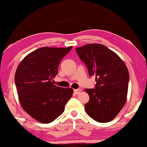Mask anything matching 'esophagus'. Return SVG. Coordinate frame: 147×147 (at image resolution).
I'll return each instance as SVG.
<instances>
[{
	"label": "esophagus",
	"mask_w": 147,
	"mask_h": 147,
	"mask_svg": "<svg viewBox=\"0 0 147 147\" xmlns=\"http://www.w3.org/2000/svg\"><path fill=\"white\" fill-rule=\"evenodd\" d=\"M80 91H81V89L80 88H77V89H74V93H75L76 94H78L80 92Z\"/></svg>",
	"instance_id": "34e87169"
}]
</instances>
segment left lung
Instances as JSON below:
<instances>
[{"label":"left lung","mask_w":147,"mask_h":147,"mask_svg":"<svg viewBox=\"0 0 147 147\" xmlns=\"http://www.w3.org/2000/svg\"><path fill=\"white\" fill-rule=\"evenodd\" d=\"M76 52L96 82L95 88L85 90L90 98L84 105L86 113L98 123L112 121L127 100L129 82L127 66L103 45H86L76 48Z\"/></svg>","instance_id":"left-lung-1"}]
</instances>
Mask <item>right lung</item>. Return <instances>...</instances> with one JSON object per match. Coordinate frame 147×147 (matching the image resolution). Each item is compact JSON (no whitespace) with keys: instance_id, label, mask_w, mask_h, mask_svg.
Returning a JSON list of instances; mask_svg holds the SVG:
<instances>
[{"instance_id":"obj_1","label":"right lung","mask_w":147,"mask_h":147,"mask_svg":"<svg viewBox=\"0 0 147 147\" xmlns=\"http://www.w3.org/2000/svg\"><path fill=\"white\" fill-rule=\"evenodd\" d=\"M72 49L42 47L28 54L18 66L14 82L26 113L42 123H50L65 111L73 90L53 84L61 60Z\"/></svg>"}]
</instances>
